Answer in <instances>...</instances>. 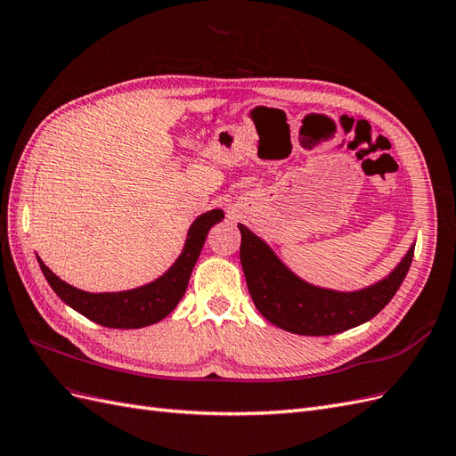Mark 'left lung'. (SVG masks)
<instances>
[{"label":"left lung","instance_id":"8db88e82","mask_svg":"<svg viewBox=\"0 0 456 456\" xmlns=\"http://www.w3.org/2000/svg\"><path fill=\"white\" fill-rule=\"evenodd\" d=\"M238 228L241 266L256 310L280 329L306 337L337 335L375 317L397 293L415 255L412 243L384 280L360 291H333L300 280L249 228Z\"/></svg>","mask_w":456,"mask_h":456}]
</instances>
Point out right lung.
<instances>
[{"mask_svg": "<svg viewBox=\"0 0 456 456\" xmlns=\"http://www.w3.org/2000/svg\"><path fill=\"white\" fill-rule=\"evenodd\" d=\"M224 218L220 209L200 215L190 226L184 249L175 265L161 278L148 285L119 293H87L68 285L54 275L37 256L39 268L47 283L68 306L86 315L87 320L110 329H141L167 317L186 293L191 270H194L209 230Z\"/></svg>", "mask_w": 456, "mask_h": 456, "instance_id": "obj_1", "label": "right lung"}]
</instances>
